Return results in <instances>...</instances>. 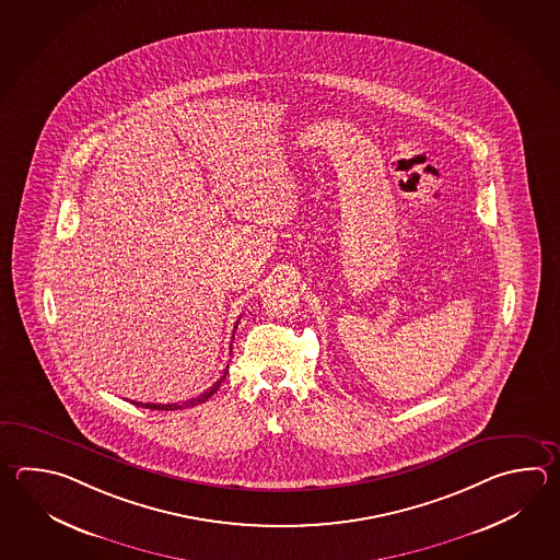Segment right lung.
<instances>
[{"mask_svg":"<svg viewBox=\"0 0 560 560\" xmlns=\"http://www.w3.org/2000/svg\"><path fill=\"white\" fill-rule=\"evenodd\" d=\"M237 329V327H235ZM233 337H235V332H233ZM225 375H228V371L223 373V377L215 381L211 387L207 388L206 393H201L199 397H195V399L185 400V402H172V405H158V402H136V400H131L133 405H138V407H145V409H151V411H177V409H187V407H195V405H201V402H206L219 387H221V383L225 381Z\"/></svg>","mask_w":560,"mask_h":560,"instance_id":"add662e5","label":"right lung"}]
</instances>
